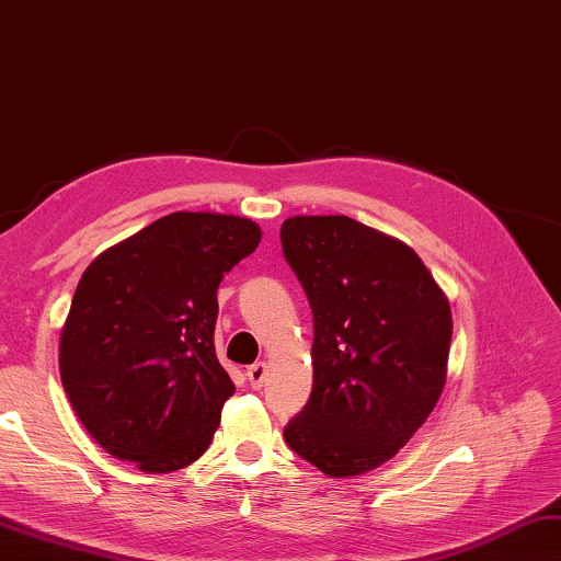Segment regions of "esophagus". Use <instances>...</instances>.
I'll return each mask as SVG.
<instances>
[{"instance_id":"34e87169","label":"esophagus","mask_w":561,"mask_h":561,"mask_svg":"<svg viewBox=\"0 0 561 561\" xmlns=\"http://www.w3.org/2000/svg\"><path fill=\"white\" fill-rule=\"evenodd\" d=\"M266 374H268V366L263 364V362H256V364H251L249 368H247V378H249V383H251V388H261L263 386V380H266Z\"/></svg>"}]
</instances>
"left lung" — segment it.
Segmentation results:
<instances>
[{
	"label": "left lung",
	"mask_w": 561,
	"mask_h": 561,
	"mask_svg": "<svg viewBox=\"0 0 561 561\" xmlns=\"http://www.w3.org/2000/svg\"><path fill=\"white\" fill-rule=\"evenodd\" d=\"M280 244L314 327L312 393L283 437L330 477H358L396 457L437 405L449 302L415 251L352 217H290Z\"/></svg>",
	"instance_id": "obj_1"
}]
</instances>
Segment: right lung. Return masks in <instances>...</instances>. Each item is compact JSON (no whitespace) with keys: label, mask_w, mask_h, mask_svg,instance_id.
Here are the masks:
<instances>
[{"label":"right lung","mask_w":561,"mask_h":561,"mask_svg":"<svg viewBox=\"0 0 561 561\" xmlns=\"http://www.w3.org/2000/svg\"><path fill=\"white\" fill-rule=\"evenodd\" d=\"M259 241L251 219L173 213L82 273L60 334V380L112 457L156 473L203 457L234 396L215 352L217 288Z\"/></svg>","instance_id":"add662e5"}]
</instances>
